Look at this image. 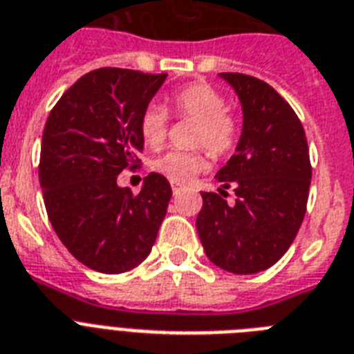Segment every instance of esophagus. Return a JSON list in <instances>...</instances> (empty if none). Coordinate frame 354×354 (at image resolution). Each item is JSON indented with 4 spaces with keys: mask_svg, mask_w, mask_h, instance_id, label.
Returning <instances> with one entry per match:
<instances>
[{
    "mask_svg": "<svg viewBox=\"0 0 354 354\" xmlns=\"http://www.w3.org/2000/svg\"><path fill=\"white\" fill-rule=\"evenodd\" d=\"M172 192H174V196L180 194V192H182V185H178V183H172Z\"/></svg>",
    "mask_w": 354,
    "mask_h": 354,
    "instance_id": "34e87169",
    "label": "esophagus"
}]
</instances>
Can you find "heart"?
Masks as SVG:
<instances>
[{"mask_svg":"<svg viewBox=\"0 0 354 354\" xmlns=\"http://www.w3.org/2000/svg\"><path fill=\"white\" fill-rule=\"evenodd\" d=\"M171 106L180 115L194 118L196 145H205L216 156L232 151L237 142L239 126L227 111V100L216 88L205 82H192L171 95ZM167 111L158 104H149L142 111L140 135L153 149H158L167 136ZM209 165L203 151H169L153 162V169L172 183H189Z\"/></svg>","mask_w":354,"mask_h":354,"instance_id":"b5f03b06","label":"heart"}]
</instances>
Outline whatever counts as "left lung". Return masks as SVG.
<instances>
[{"label": "left lung", "mask_w": 354, "mask_h": 354, "mask_svg": "<svg viewBox=\"0 0 354 354\" xmlns=\"http://www.w3.org/2000/svg\"><path fill=\"white\" fill-rule=\"evenodd\" d=\"M241 102L236 153L218 171V192H201L196 228L216 266L237 275L277 263L295 239L311 183L301 120L272 86L245 73H219ZM232 186L236 200L226 201Z\"/></svg>", "instance_id": "8db88e82"}]
</instances>
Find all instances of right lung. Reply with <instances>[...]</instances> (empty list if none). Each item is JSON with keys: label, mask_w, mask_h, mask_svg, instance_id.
<instances>
[{"label": "right lung", "mask_w": 354, "mask_h": 354, "mask_svg": "<svg viewBox=\"0 0 354 354\" xmlns=\"http://www.w3.org/2000/svg\"><path fill=\"white\" fill-rule=\"evenodd\" d=\"M167 73L99 68L64 91L43 131L39 183L53 230L77 261L124 273L151 254L172 189L151 172L133 196L117 176L144 151L140 117Z\"/></svg>", "instance_id": "obj_1"}]
</instances>
